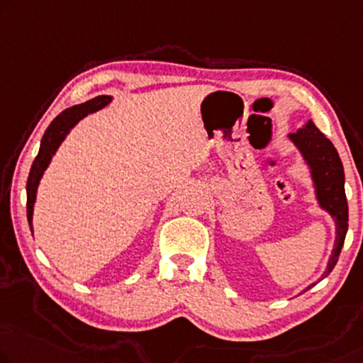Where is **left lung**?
<instances>
[{
    "label": "left lung",
    "instance_id": "1",
    "mask_svg": "<svg viewBox=\"0 0 363 363\" xmlns=\"http://www.w3.org/2000/svg\"><path fill=\"white\" fill-rule=\"evenodd\" d=\"M289 138L298 148L303 160L310 167L318 205L324 212L331 215L334 223H336V240H334V247L331 256H329L328 267L321 275L323 279L336 266L349 228V207L344 189L345 177L342 161H340L337 150L334 148L331 140L324 137L313 121H308L295 133H290ZM313 285L315 284L306 286L303 291L311 289Z\"/></svg>",
    "mask_w": 363,
    "mask_h": 363
}]
</instances>
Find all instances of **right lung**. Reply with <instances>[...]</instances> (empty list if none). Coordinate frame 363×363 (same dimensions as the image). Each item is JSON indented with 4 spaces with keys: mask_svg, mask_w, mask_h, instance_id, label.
<instances>
[{
    "mask_svg": "<svg viewBox=\"0 0 363 363\" xmlns=\"http://www.w3.org/2000/svg\"><path fill=\"white\" fill-rule=\"evenodd\" d=\"M111 101H112L111 96H97L94 99L83 102V104L68 107V109H65L62 113H58V116L52 121L50 125L47 127L45 133H43V137L40 140L39 155L35 156L34 163H32L29 177H27V186H26L27 221H29L30 231H32V215H34L37 189H39L43 172H45L48 164H50L53 155L57 153L58 147H60L63 140L67 138L69 130L77 125L81 118H84L86 116H89V113L102 109V107H106Z\"/></svg>",
    "mask_w": 363,
    "mask_h": 363,
    "instance_id": "right-lung-1",
    "label": "right lung"
}]
</instances>
